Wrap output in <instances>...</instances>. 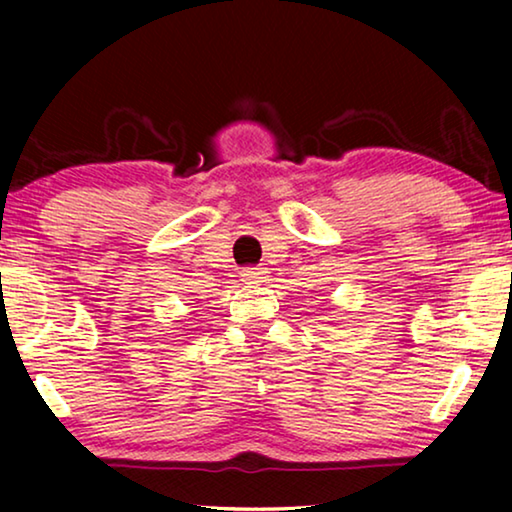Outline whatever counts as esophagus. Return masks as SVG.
Segmentation results:
<instances>
[{"mask_svg":"<svg viewBox=\"0 0 512 512\" xmlns=\"http://www.w3.org/2000/svg\"><path fill=\"white\" fill-rule=\"evenodd\" d=\"M266 280V268H246L244 273H241V282L244 284H259Z\"/></svg>","mask_w":512,"mask_h":512,"instance_id":"obj_1","label":"esophagus"}]
</instances>
